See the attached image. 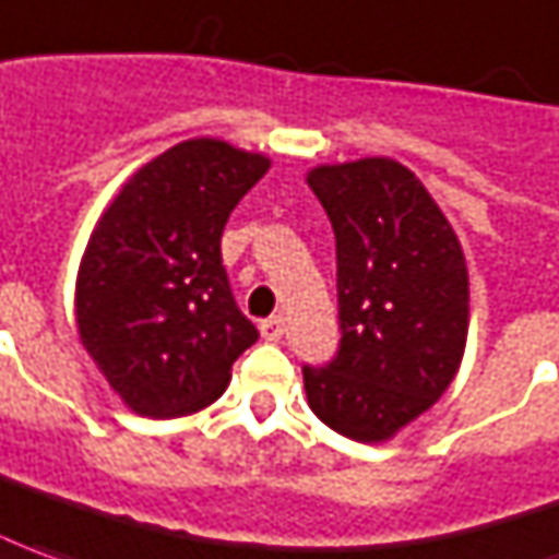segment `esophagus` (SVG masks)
<instances>
[{"instance_id": "obj_1", "label": "esophagus", "mask_w": 559, "mask_h": 559, "mask_svg": "<svg viewBox=\"0 0 559 559\" xmlns=\"http://www.w3.org/2000/svg\"><path fill=\"white\" fill-rule=\"evenodd\" d=\"M284 330H287V324H284L281 314H272V318H265L263 324H260V333H263V340H269V343H278L281 336H284Z\"/></svg>"}]
</instances>
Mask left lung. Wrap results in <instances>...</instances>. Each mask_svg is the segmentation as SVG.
I'll return each instance as SVG.
<instances>
[{
  "label": "left lung",
  "instance_id": "left-lung-1",
  "mask_svg": "<svg viewBox=\"0 0 559 559\" xmlns=\"http://www.w3.org/2000/svg\"><path fill=\"white\" fill-rule=\"evenodd\" d=\"M336 235L340 348L302 367L314 416L360 443L389 440L453 382L468 336V269L453 226L391 158L314 168Z\"/></svg>",
  "mask_w": 559,
  "mask_h": 559
}]
</instances>
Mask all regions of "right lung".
<instances>
[{
    "mask_svg": "<svg viewBox=\"0 0 559 559\" xmlns=\"http://www.w3.org/2000/svg\"><path fill=\"white\" fill-rule=\"evenodd\" d=\"M269 158L223 140H186L124 183L91 235L79 281V336L140 416L214 404L257 343L219 253L223 226Z\"/></svg>",
    "mask_w": 559,
    "mask_h": 559,
    "instance_id": "obj_1",
    "label": "right lung"
}]
</instances>
